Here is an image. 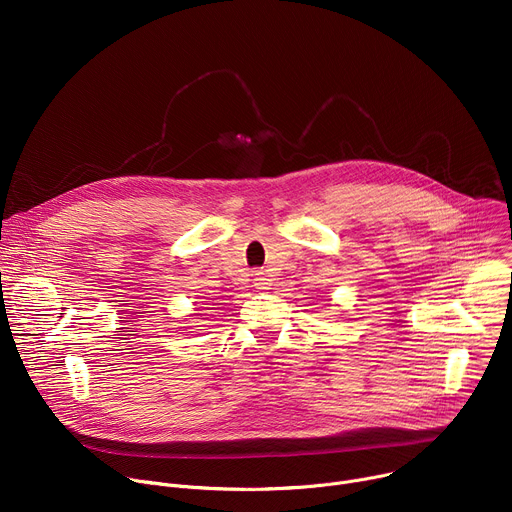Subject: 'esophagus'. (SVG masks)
<instances>
[{
	"mask_svg": "<svg viewBox=\"0 0 512 512\" xmlns=\"http://www.w3.org/2000/svg\"><path fill=\"white\" fill-rule=\"evenodd\" d=\"M253 285H255L257 289H269V285H271V279L267 277V273H263V271H257V273H255V277H253Z\"/></svg>",
	"mask_w": 512,
	"mask_h": 512,
	"instance_id": "34e87169",
	"label": "esophagus"
}]
</instances>
